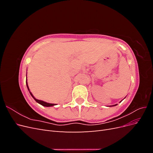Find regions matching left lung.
<instances>
[{
  "label": "left lung",
  "instance_id": "left-lung-1",
  "mask_svg": "<svg viewBox=\"0 0 153 153\" xmlns=\"http://www.w3.org/2000/svg\"><path fill=\"white\" fill-rule=\"evenodd\" d=\"M115 105H112V106H115Z\"/></svg>",
  "mask_w": 153,
  "mask_h": 153
}]
</instances>
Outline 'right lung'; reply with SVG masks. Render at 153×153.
I'll use <instances>...</instances> for the list:
<instances>
[{"label": "right lung", "mask_w": 153, "mask_h": 153, "mask_svg": "<svg viewBox=\"0 0 153 153\" xmlns=\"http://www.w3.org/2000/svg\"><path fill=\"white\" fill-rule=\"evenodd\" d=\"M26 84H27V89H28V90L29 91V87H28V84H27V80H26ZM29 92H30V95L32 96V98H33L34 100H35V101H36V102H38V103H39V104H41V105H43V106H53V105H55V104H52V103H47V102H45V101H41V100H37V99H36L33 96V95L32 94V93L31 92H30V91H29Z\"/></svg>", "instance_id": "obj_1"}]
</instances>
